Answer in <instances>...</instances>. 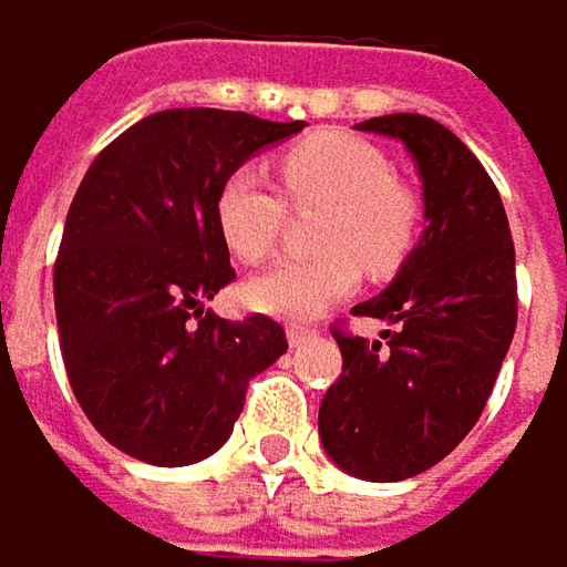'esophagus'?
Segmentation results:
<instances>
[{"instance_id": "34e87169", "label": "esophagus", "mask_w": 567, "mask_h": 567, "mask_svg": "<svg viewBox=\"0 0 567 567\" xmlns=\"http://www.w3.org/2000/svg\"><path fill=\"white\" fill-rule=\"evenodd\" d=\"M313 337H317V330H313V327H300V323H293V327L287 330L290 347H303V343H310Z\"/></svg>"}]
</instances>
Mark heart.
<instances>
[{
	"mask_svg": "<svg viewBox=\"0 0 567 567\" xmlns=\"http://www.w3.org/2000/svg\"><path fill=\"white\" fill-rule=\"evenodd\" d=\"M280 181L293 204H327L317 224L313 257L274 264L244 287L254 310L310 320L343 300L367 274H393L420 234V200L393 181L390 157L343 132L310 135L280 154ZM217 230L244 264H260L284 227V194L260 167H237L217 190Z\"/></svg>",
	"mask_w": 567,
	"mask_h": 567,
	"instance_id": "obj_1",
	"label": "heart"
}]
</instances>
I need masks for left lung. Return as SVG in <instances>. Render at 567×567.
Returning <instances> with one entry per match:
<instances>
[{"mask_svg": "<svg viewBox=\"0 0 567 567\" xmlns=\"http://www.w3.org/2000/svg\"><path fill=\"white\" fill-rule=\"evenodd\" d=\"M406 144L429 227L396 280L353 317L386 320L383 340L333 327L343 373L320 403L330 458L370 482L413 478L478 423L515 337V244L478 157L425 115L357 125Z\"/></svg>", "mask_w": 567, "mask_h": 567, "instance_id": "8db88e82", "label": "left lung"}]
</instances>
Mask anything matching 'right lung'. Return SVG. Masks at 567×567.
I'll list each match as a JSON object with an SVG mask.
<instances>
[{
	"mask_svg": "<svg viewBox=\"0 0 567 567\" xmlns=\"http://www.w3.org/2000/svg\"><path fill=\"white\" fill-rule=\"evenodd\" d=\"M247 112L167 109L85 171L55 257V320L72 393L115 449L151 465L217 452L250 380L287 353L277 320L204 310L237 274L217 190L250 154L303 132Z\"/></svg>",
	"mask_w": 567,
	"mask_h": 567,
	"instance_id": "1",
	"label": "right lung"
}]
</instances>
